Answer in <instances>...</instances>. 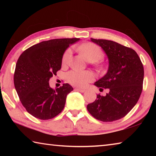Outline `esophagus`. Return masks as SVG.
Listing matches in <instances>:
<instances>
[{"label":"esophagus","instance_id":"esophagus-1","mask_svg":"<svg viewBox=\"0 0 156 156\" xmlns=\"http://www.w3.org/2000/svg\"><path fill=\"white\" fill-rule=\"evenodd\" d=\"M76 91H79V92H81V93H83V92L85 91V89H79V88H76L75 89Z\"/></svg>","mask_w":156,"mask_h":156}]
</instances>
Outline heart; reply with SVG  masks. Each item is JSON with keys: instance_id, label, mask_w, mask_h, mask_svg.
<instances>
[{"instance_id": "heart-1", "label": "heart", "mask_w": 156, "mask_h": 156, "mask_svg": "<svg viewBox=\"0 0 156 156\" xmlns=\"http://www.w3.org/2000/svg\"><path fill=\"white\" fill-rule=\"evenodd\" d=\"M80 51L85 58L91 62H96L104 58V53L102 50L96 44L91 43H87L78 47ZM72 51L70 48L67 49L64 53L62 62L64 65H67L72 56ZM95 79V75L90 71L78 72L71 71L67 74V80L71 84L78 87H84Z\"/></svg>"}]
</instances>
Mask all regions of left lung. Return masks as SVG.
Instances as JSON below:
<instances>
[{
    "label": "left lung",
    "mask_w": 156,
    "mask_h": 156,
    "mask_svg": "<svg viewBox=\"0 0 156 156\" xmlns=\"http://www.w3.org/2000/svg\"><path fill=\"white\" fill-rule=\"evenodd\" d=\"M91 41L103 49L109 64L106 75L94 84L100 90L108 89L109 92L105 96L98 94L87 108L96 119L113 122L125 117L138 102L142 91L143 65L133 49L104 39Z\"/></svg>",
    "instance_id": "1"
}]
</instances>
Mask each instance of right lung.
Listing matches in <instances>:
<instances>
[{"label": "right lung", "instance_id": "right-lung-1", "mask_svg": "<svg viewBox=\"0 0 156 156\" xmlns=\"http://www.w3.org/2000/svg\"><path fill=\"white\" fill-rule=\"evenodd\" d=\"M80 38H58L43 41L23 51L14 74L15 89L27 112L41 120H49L64 109L72 87L65 83L54 89L49 80L61 69L62 58L69 44Z\"/></svg>", "mask_w": 156, "mask_h": 156}]
</instances>
